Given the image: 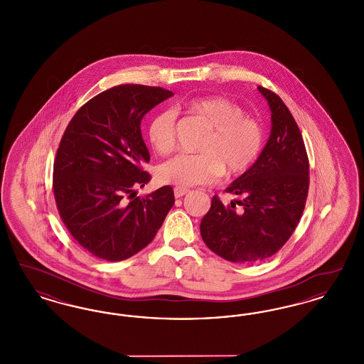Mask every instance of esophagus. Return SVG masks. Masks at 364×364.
Masks as SVG:
<instances>
[{"mask_svg": "<svg viewBox=\"0 0 364 364\" xmlns=\"http://www.w3.org/2000/svg\"><path fill=\"white\" fill-rule=\"evenodd\" d=\"M174 196L176 198H183L186 193H188L187 188H181V187H174Z\"/></svg>", "mask_w": 364, "mask_h": 364, "instance_id": "1", "label": "esophagus"}]
</instances>
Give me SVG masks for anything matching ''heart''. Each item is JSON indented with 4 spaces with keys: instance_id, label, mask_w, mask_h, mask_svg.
Instances as JSON below:
<instances>
[{
    "instance_id": "obj_1",
    "label": "heart",
    "mask_w": 364,
    "mask_h": 364,
    "mask_svg": "<svg viewBox=\"0 0 364 364\" xmlns=\"http://www.w3.org/2000/svg\"><path fill=\"white\" fill-rule=\"evenodd\" d=\"M186 109L206 125L208 135L200 141V154H180L158 168V180L181 188L211 184L225 172L226 177L245 173L259 158L264 144L262 122L245 114L239 104L225 97L195 98ZM149 141L158 154L172 153L176 144V113H158L147 131Z\"/></svg>"
}]
</instances>
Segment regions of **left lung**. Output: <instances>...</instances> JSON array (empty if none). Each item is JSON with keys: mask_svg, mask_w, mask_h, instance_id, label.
Returning a JSON list of instances; mask_svg holds the SVG:
<instances>
[{"mask_svg": "<svg viewBox=\"0 0 364 364\" xmlns=\"http://www.w3.org/2000/svg\"><path fill=\"white\" fill-rule=\"evenodd\" d=\"M272 110V134L257 162L225 192L239 196L224 205L215 195L200 223L208 248L233 263L270 258L289 240L304 211L310 164L292 113L276 92L258 87Z\"/></svg>", "mask_w": 364, "mask_h": 364, "instance_id": "8db88e82", "label": "left lung"}]
</instances>
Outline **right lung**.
Wrapping results in <instances>:
<instances>
[{
	"mask_svg": "<svg viewBox=\"0 0 364 364\" xmlns=\"http://www.w3.org/2000/svg\"><path fill=\"white\" fill-rule=\"evenodd\" d=\"M173 92L161 87L120 85L95 95L72 117L53 166L58 214L72 237L100 259L119 262L156 237L174 205L173 188L140 198L151 176L140 122Z\"/></svg>",
	"mask_w": 364,
	"mask_h": 364,
	"instance_id": "add662e5",
	"label": "right lung"
}]
</instances>
